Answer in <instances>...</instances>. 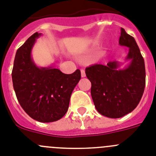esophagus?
Returning <instances> with one entry per match:
<instances>
[{
  "label": "esophagus",
  "instance_id": "esophagus-1",
  "mask_svg": "<svg viewBox=\"0 0 156 156\" xmlns=\"http://www.w3.org/2000/svg\"><path fill=\"white\" fill-rule=\"evenodd\" d=\"M81 76H82V78H85L86 77V72H85V70L83 69L81 70Z\"/></svg>",
  "mask_w": 156,
  "mask_h": 156
}]
</instances>
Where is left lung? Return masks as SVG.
I'll list each match as a JSON object with an SVG mask.
<instances>
[{
	"label": "left lung",
	"instance_id": "8db88e82",
	"mask_svg": "<svg viewBox=\"0 0 156 156\" xmlns=\"http://www.w3.org/2000/svg\"><path fill=\"white\" fill-rule=\"evenodd\" d=\"M119 43L129 48L126 60L129 63L125 68H120L118 61L86 68L95 108L102 115L112 119L122 118L134 110L145 87L144 60L135 39L121 28Z\"/></svg>",
	"mask_w": 156,
	"mask_h": 156
}]
</instances>
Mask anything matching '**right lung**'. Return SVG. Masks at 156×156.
I'll use <instances>...</instances> for the list:
<instances>
[{"label": "right lung", "instance_id": "1", "mask_svg": "<svg viewBox=\"0 0 156 156\" xmlns=\"http://www.w3.org/2000/svg\"><path fill=\"white\" fill-rule=\"evenodd\" d=\"M36 32L18 48L13 64V87L19 103L30 117L41 122L57 121L68 110L71 93L81 79V71L66 74L54 67H39L31 52Z\"/></svg>", "mask_w": 156, "mask_h": 156}]
</instances>
